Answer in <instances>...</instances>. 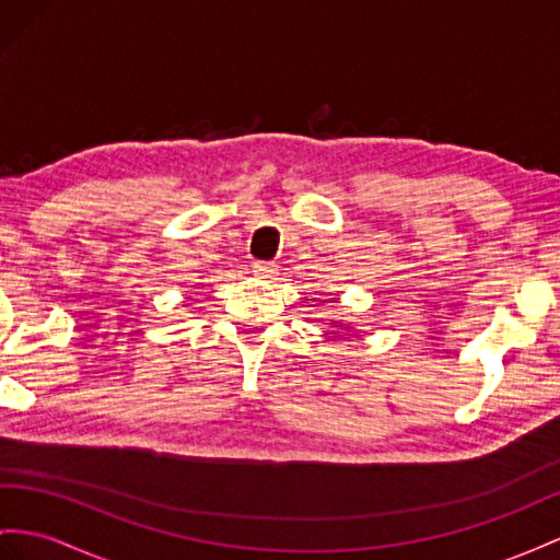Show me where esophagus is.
I'll use <instances>...</instances> for the list:
<instances>
[{
  "instance_id": "1",
  "label": "esophagus",
  "mask_w": 560,
  "mask_h": 560,
  "mask_svg": "<svg viewBox=\"0 0 560 560\" xmlns=\"http://www.w3.org/2000/svg\"><path fill=\"white\" fill-rule=\"evenodd\" d=\"M253 271H255V277L271 279V277H277V265L275 262H255Z\"/></svg>"
}]
</instances>
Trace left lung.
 Listing matches in <instances>:
<instances>
[{
  "label": "left lung",
  "instance_id": "1",
  "mask_svg": "<svg viewBox=\"0 0 560 560\" xmlns=\"http://www.w3.org/2000/svg\"><path fill=\"white\" fill-rule=\"evenodd\" d=\"M334 326H340L342 331H352V324H342V322H334ZM352 336V334H350Z\"/></svg>",
  "mask_w": 560,
  "mask_h": 560
}]
</instances>
